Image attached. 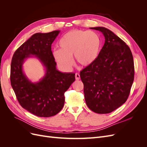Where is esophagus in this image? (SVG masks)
<instances>
[{"instance_id":"34e87169","label":"esophagus","mask_w":147,"mask_h":147,"mask_svg":"<svg viewBox=\"0 0 147 147\" xmlns=\"http://www.w3.org/2000/svg\"><path fill=\"white\" fill-rule=\"evenodd\" d=\"M75 79H76L77 80H79L80 79V75L78 73L75 74Z\"/></svg>"}]
</instances>
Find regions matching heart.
Returning a JSON list of instances; mask_svg holds the SVG:
<instances>
[{
  "instance_id": "b5f03b06",
  "label": "heart",
  "mask_w": 147,
  "mask_h": 147,
  "mask_svg": "<svg viewBox=\"0 0 147 147\" xmlns=\"http://www.w3.org/2000/svg\"><path fill=\"white\" fill-rule=\"evenodd\" d=\"M101 40L92 30H73L67 32L59 42V50L53 52L56 62L65 69L74 65L73 55L77 63L87 66L92 64L99 56Z\"/></svg>"
}]
</instances>
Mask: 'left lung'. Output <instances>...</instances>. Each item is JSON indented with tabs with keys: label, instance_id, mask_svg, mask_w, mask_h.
Instances as JSON below:
<instances>
[{
	"label": "left lung",
	"instance_id": "obj_1",
	"mask_svg": "<svg viewBox=\"0 0 147 147\" xmlns=\"http://www.w3.org/2000/svg\"><path fill=\"white\" fill-rule=\"evenodd\" d=\"M99 30L105 43L96 60L80 72L84 84V99L92 112L105 114L125 102L134 78V65L129 47L110 30Z\"/></svg>",
	"mask_w": 147,
	"mask_h": 147
}]
</instances>
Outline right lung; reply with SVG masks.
<instances>
[{"mask_svg":"<svg viewBox=\"0 0 147 147\" xmlns=\"http://www.w3.org/2000/svg\"><path fill=\"white\" fill-rule=\"evenodd\" d=\"M60 32L36 33L17 49L13 56L10 69L11 85L21 107L39 117L58 113L64 105V93L75 81V74L57 70L51 51V44ZM35 55L46 69L45 76L32 83L22 71L24 60Z\"/></svg>","mask_w":147,"mask_h":147,"instance_id":"obj_1","label":"right lung"}]
</instances>
